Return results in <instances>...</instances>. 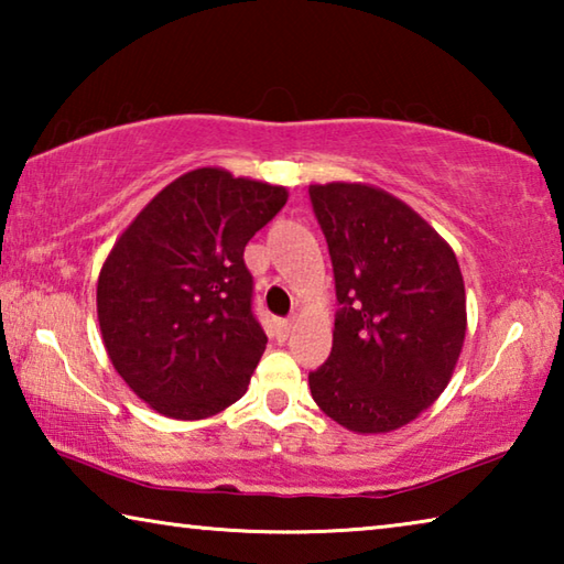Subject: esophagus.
Returning a JSON list of instances; mask_svg holds the SVG:
<instances>
[{
    "label": "esophagus",
    "instance_id": "obj_1",
    "mask_svg": "<svg viewBox=\"0 0 564 564\" xmlns=\"http://www.w3.org/2000/svg\"><path fill=\"white\" fill-rule=\"evenodd\" d=\"M291 330H293V323L291 321H279V323H275V338H279V340L289 338Z\"/></svg>",
    "mask_w": 564,
    "mask_h": 564
}]
</instances>
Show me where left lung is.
I'll list each match as a JSON object with an SVG mask.
<instances>
[{
  "label": "left lung",
  "instance_id": "8db88e82",
  "mask_svg": "<svg viewBox=\"0 0 564 564\" xmlns=\"http://www.w3.org/2000/svg\"><path fill=\"white\" fill-rule=\"evenodd\" d=\"M336 279L328 360L311 395L352 433H390L433 405L465 340L460 265L413 208L368 184H313Z\"/></svg>",
  "mask_w": 564,
  "mask_h": 564
}]
</instances>
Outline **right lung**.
<instances>
[{
	"mask_svg": "<svg viewBox=\"0 0 564 564\" xmlns=\"http://www.w3.org/2000/svg\"><path fill=\"white\" fill-rule=\"evenodd\" d=\"M285 202L283 186L196 169L113 243L97 285L104 348L156 413L204 420L246 393L269 338L243 248Z\"/></svg>",
	"mask_w": 564,
	"mask_h": 564,
	"instance_id": "add662e5",
	"label": "right lung"
}]
</instances>
